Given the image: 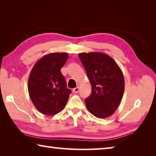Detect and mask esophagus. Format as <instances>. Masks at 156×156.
Listing matches in <instances>:
<instances>
[{"mask_svg":"<svg viewBox=\"0 0 156 156\" xmlns=\"http://www.w3.org/2000/svg\"><path fill=\"white\" fill-rule=\"evenodd\" d=\"M72 91H73V93H74V94L78 93V92L79 91V87H77L73 89Z\"/></svg>","mask_w":156,"mask_h":156,"instance_id":"34e87169","label":"esophagus"}]
</instances>
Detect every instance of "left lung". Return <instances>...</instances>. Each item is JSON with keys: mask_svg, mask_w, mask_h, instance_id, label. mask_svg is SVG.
<instances>
[{"mask_svg": "<svg viewBox=\"0 0 156 156\" xmlns=\"http://www.w3.org/2000/svg\"><path fill=\"white\" fill-rule=\"evenodd\" d=\"M82 63L91 84L86 107L98 118L113 115L119 106L125 90L122 70L109 55L102 52L80 53Z\"/></svg>", "mask_w": 156, "mask_h": 156, "instance_id": "obj_1", "label": "left lung"}]
</instances>
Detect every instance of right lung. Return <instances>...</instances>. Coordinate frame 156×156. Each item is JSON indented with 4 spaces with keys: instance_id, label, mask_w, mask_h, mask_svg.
I'll list each match as a JSON object with an SVG mask.
<instances>
[{
    "instance_id": "obj_1",
    "label": "right lung",
    "mask_w": 156,
    "mask_h": 156,
    "mask_svg": "<svg viewBox=\"0 0 156 156\" xmlns=\"http://www.w3.org/2000/svg\"><path fill=\"white\" fill-rule=\"evenodd\" d=\"M67 53H51L39 59L28 79V91L34 106L44 115H54L64 109L72 91L67 89L60 69Z\"/></svg>"
}]
</instances>
